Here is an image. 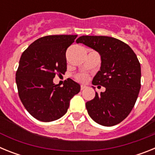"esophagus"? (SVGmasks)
I'll list each match as a JSON object with an SVG mask.
<instances>
[{"instance_id": "34e87169", "label": "esophagus", "mask_w": 155, "mask_h": 155, "mask_svg": "<svg viewBox=\"0 0 155 155\" xmlns=\"http://www.w3.org/2000/svg\"><path fill=\"white\" fill-rule=\"evenodd\" d=\"M86 87H86V86L81 85V91H82V90H84L86 88Z\"/></svg>"}]
</instances>
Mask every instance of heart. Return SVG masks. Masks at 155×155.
I'll use <instances>...</instances> for the list:
<instances>
[{
    "instance_id": "1",
    "label": "heart",
    "mask_w": 155,
    "mask_h": 155,
    "mask_svg": "<svg viewBox=\"0 0 155 155\" xmlns=\"http://www.w3.org/2000/svg\"><path fill=\"white\" fill-rule=\"evenodd\" d=\"M89 78V76L88 74L85 73H81V74H78L75 76V79H76L78 81L81 82V83H84V82L87 81Z\"/></svg>"
}]
</instances>
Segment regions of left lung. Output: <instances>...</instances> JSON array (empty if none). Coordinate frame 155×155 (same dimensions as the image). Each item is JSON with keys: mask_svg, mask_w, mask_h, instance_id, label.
<instances>
[{"mask_svg": "<svg viewBox=\"0 0 155 155\" xmlns=\"http://www.w3.org/2000/svg\"><path fill=\"white\" fill-rule=\"evenodd\" d=\"M76 42L96 50L102 60L92 84L103 86L105 91L95 92L86 102L87 113L100 125L120 124L132 111L140 89L141 70L137 55L127 43L113 37L82 35Z\"/></svg>", "mask_w": 155, "mask_h": 155, "instance_id": "left-lung-1", "label": "left lung"}]
</instances>
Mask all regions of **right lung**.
I'll return each instance as SVG.
<instances>
[{
  "instance_id": "right-lung-1",
  "label": "right lung",
  "mask_w": 155,
  "mask_h": 155,
  "mask_svg": "<svg viewBox=\"0 0 155 155\" xmlns=\"http://www.w3.org/2000/svg\"><path fill=\"white\" fill-rule=\"evenodd\" d=\"M77 35H46L25 50L16 71V84L23 105L34 118L51 122L62 117L81 86L68 78L64 86L53 84L67 71L66 51Z\"/></svg>"
}]
</instances>
